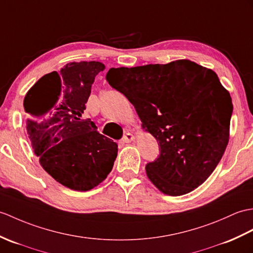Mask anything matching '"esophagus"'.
<instances>
[{
  "mask_svg": "<svg viewBox=\"0 0 253 253\" xmlns=\"http://www.w3.org/2000/svg\"><path fill=\"white\" fill-rule=\"evenodd\" d=\"M134 139V137H133V134L132 133H130V132H126L125 134H124V137H123V142H125V143H129V142H131V141Z\"/></svg>",
  "mask_w": 253,
  "mask_h": 253,
  "instance_id": "esophagus-1",
  "label": "esophagus"
}]
</instances>
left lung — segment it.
Listing matches in <instances>:
<instances>
[{"mask_svg": "<svg viewBox=\"0 0 253 253\" xmlns=\"http://www.w3.org/2000/svg\"><path fill=\"white\" fill-rule=\"evenodd\" d=\"M105 80L136 109L160 155L145 171L158 190L179 196L212 173L230 137L233 104L212 70L190 60L111 68Z\"/></svg>", "mask_w": 253, "mask_h": 253, "instance_id": "1", "label": "left lung"}]
</instances>
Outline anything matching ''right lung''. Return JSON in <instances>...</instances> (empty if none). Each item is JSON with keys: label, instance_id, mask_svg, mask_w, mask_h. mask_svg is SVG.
I'll return each instance as SVG.
<instances>
[{"label": "right lung", "instance_id": "1", "mask_svg": "<svg viewBox=\"0 0 253 253\" xmlns=\"http://www.w3.org/2000/svg\"><path fill=\"white\" fill-rule=\"evenodd\" d=\"M98 61L71 62L60 73L44 75L23 100L27 130L34 153L46 172L74 191H88L108 177L117 144L83 119Z\"/></svg>", "mask_w": 253, "mask_h": 253}]
</instances>
